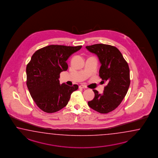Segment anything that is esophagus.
Listing matches in <instances>:
<instances>
[{"instance_id": "esophagus-1", "label": "esophagus", "mask_w": 158, "mask_h": 158, "mask_svg": "<svg viewBox=\"0 0 158 158\" xmlns=\"http://www.w3.org/2000/svg\"><path fill=\"white\" fill-rule=\"evenodd\" d=\"M79 89H86L87 87L85 86V85H79Z\"/></svg>"}]
</instances>
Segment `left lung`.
Returning a JSON list of instances; mask_svg holds the SVG:
<instances>
[{
  "mask_svg": "<svg viewBox=\"0 0 158 158\" xmlns=\"http://www.w3.org/2000/svg\"><path fill=\"white\" fill-rule=\"evenodd\" d=\"M85 48L98 56L101 63L99 77L103 83H107L103 94L93 89L95 97L88 104L96 111L107 114L118 107L127 94L130 85L129 67L115 47L96 44Z\"/></svg>",
  "mask_w": 158,
  "mask_h": 158,
  "instance_id": "1",
  "label": "left lung"
}]
</instances>
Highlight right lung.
I'll list each match as a JSON object with an SVG mask.
<instances>
[{"label":"right lung","mask_w":158,"mask_h":158,"mask_svg":"<svg viewBox=\"0 0 158 158\" xmlns=\"http://www.w3.org/2000/svg\"><path fill=\"white\" fill-rule=\"evenodd\" d=\"M81 46L50 45L36 51L26 67L27 88L40 110L47 113L60 110L68 104L78 85H60V73L68 69L66 60Z\"/></svg>","instance_id":"1"}]
</instances>
